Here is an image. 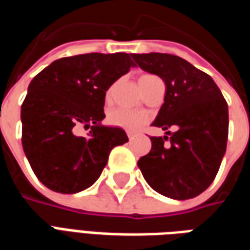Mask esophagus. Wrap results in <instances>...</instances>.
Here are the masks:
<instances>
[{"mask_svg": "<svg viewBox=\"0 0 250 250\" xmlns=\"http://www.w3.org/2000/svg\"><path fill=\"white\" fill-rule=\"evenodd\" d=\"M127 136H128V139H130V141H132V139H134V134H131V132H128V134H127Z\"/></svg>", "mask_w": 250, "mask_h": 250, "instance_id": "obj_1", "label": "esophagus"}]
</instances>
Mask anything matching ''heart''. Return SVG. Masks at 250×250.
Here are the masks:
<instances>
[{
    "label": "heart",
    "instance_id": "obj_1",
    "mask_svg": "<svg viewBox=\"0 0 250 250\" xmlns=\"http://www.w3.org/2000/svg\"><path fill=\"white\" fill-rule=\"evenodd\" d=\"M154 79V76H143L139 80V85L141 89H143L145 83L148 80ZM112 95V91L109 89L105 93V100H109ZM107 122L109 125H114V127H119L122 130L125 131H136L141 128L142 125H145L147 122V115L143 112H138V111H132V109H125V108H115L112 111H109L108 116H107Z\"/></svg>",
    "mask_w": 250,
    "mask_h": 250
}]
</instances>
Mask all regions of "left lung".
I'll return each mask as SVG.
<instances>
[{
  "label": "left lung",
  "mask_w": 250,
  "mask_h": 250,
  "mask_svg": "<svg viewBox=\"0 0 250 250\" xmlns=\"http://www.w3.org/2000/svg\"><path fill=\"white\" fill-rule=\"evenodd\" d=\"M143 71L166 84L165 103L152 125L171 136H151V150L138 161L146 182L173 199L194 198L209 188L225 155L229 114L214 80L190 62L167 53L134 55ZM166 134L170 135V131ZM170 139L166 146L164 141Z\"/></svg>",
  "instance_id": "left-lung-1"
}]
</instances>
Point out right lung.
<instances>
[{
    "mask_svg": "<svg viewBox=\"0 0 250 250\" xmlns=\"http://www.w3.org/2000/svg\"><path fill=\"white\" fill-rule=\"evenodd\" d=\"M132 53L62 57L33 77L21 105L22 148L42 185L62 194L92 186L125 130L102 125L105 92L130 68ZM91 128L88 137L74 131Z\"/></svg>",
    "mask_w": 250,
    "mask_h": 250,
    "instance_id": "obj_1",
    "label": "right lung"
}]
</instances>
